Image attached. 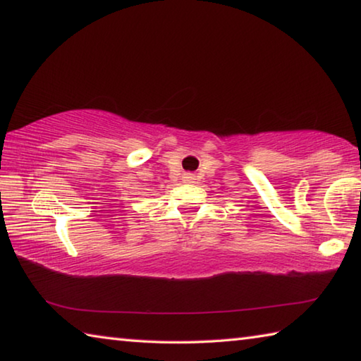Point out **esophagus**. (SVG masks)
I'll return each instance as SVG.
<instances>
[{
  "instance_id": "obj_1",
  "label": "esophagus",
  "mask_w": 361,
  "mask_h": 361,
  "mask_svg": "<svg viewBox=\"0 0 361 361\" xmlns=\"http://www.w3.org/2000/svg\"><path fill=\"white\" fill-rule=\"evenodd\" d=\"M183 180H185L186 183H192L195 178H194V175H191V173H186L185 176H183Z\"/></svg>"
}]
</instances>
